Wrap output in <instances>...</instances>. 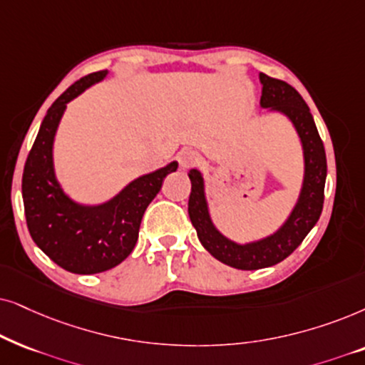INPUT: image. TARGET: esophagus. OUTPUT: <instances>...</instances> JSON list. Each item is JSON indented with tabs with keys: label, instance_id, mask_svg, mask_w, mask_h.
Masks as SVG:
<instances>
[{
	"label": "esophagus",
	"instance_id": "34e87169",
	"mask_svg": "<svg viewBox=\"0 0 365 365\" xmlns=\"http://www.w3.org/2000/svg\"><path fill=\"white\" fill-rule=\"evenodd\" d=\"M198 160H200V157H198V153L193 152V150H182V152L178 153V163L183 170L197 165Z\"/></svg>",
	"mask_w": 365,
	"mask_h": 365
}]
</instances>
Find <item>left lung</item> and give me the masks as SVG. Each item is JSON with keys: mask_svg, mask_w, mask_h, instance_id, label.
Instances as JSON below:
<instances>
[{"mask_svg": "<svg viewBox=\"0 0 365 365\" xmlns=\"http://www.w3.org/2000/svg\"><path fill=\"white\" fill-rule=\"evenodd\" d=\"M262 108H270L287 115L297 130L304 147L305 175L299 202L287 222L274 235L252 244H235L213 227L203 190V178L198 170H190L188 177L192 192L188 198V215L195 227L198 240L217 260L240 270H257L282 262L292 254L307 233L317 223L324 207V187L327 177V160L324 143L307 103L299 91L285 81L260 73Z\"/></svg>", "mask_w": 365, "mask_h": 365, "instance_id": "obj_1", "label": "left lung"}]
</instances>
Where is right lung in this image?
Wrapping results in <instances>:
<instances>
[{
    "mask_svg": "<svg viewBox=\"0 0 365 365\" xmlns=\"http://www.w3.org/2000/svg\"><path fill=\"white\" fill-rule=\"evenodd\" d=\"M106 70L73 83L50 106L23 170L26 225L35 244L61 269L73 274H100L121 264L138 240L140 223L163 178L177 162L128 183L106 203L85 207L65 195L53 170V140L68 101L103 80Z\"/></svg>",
    "mask_w": 365,
    "mask_h": 365,
    "instance_id": "add662e5",
    "label": "right lung"
}]
</instances>
